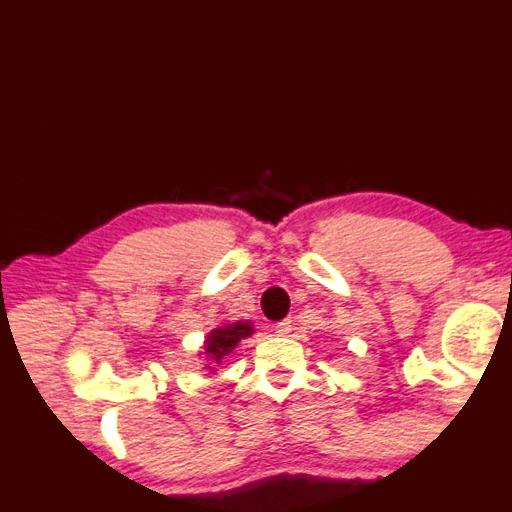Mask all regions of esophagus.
I'll return each mask as SVG.
<instances>
[{"instance_id": "34e87169", "label": "esophagus", "mask_w": 512, "mask_h": 512, "mask_svg": "<svg viewBox=\"0 0 512 512\" xmlns=\"http://www.w3.org/2000/svg\"><path fill=\"white\" fill-rule=\"evenodd\" d=\"M290 330H293V322H290V319H284V322H279V324H275V333L279 335V337H286Z\"/></svg>"}]
</instances>
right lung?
Returning <instances> with one entry per match:
<instances>
[{
	"label": "right lung",
	"instance_id": "add662e5",
	"mask_svg": "<svg viewBox=\"0 0 512 512\" xmlns=\"http://www.w3.org/2000/svg\"><path fill=\"white\" fill-rule=\"evenodd\" d=\"M255 333V326L250 319H237V322H224L217 328H213L204 339V350H199V355L208 359L206 368L210 373H215V368L210 364H222V359L233 353V348L242 342V339Z\"/></svg>",
	"mask_w": 512,
	"mask_h": 512
}]
</instances>
